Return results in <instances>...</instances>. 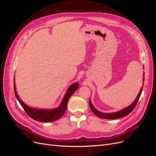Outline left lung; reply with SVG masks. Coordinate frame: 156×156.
<instances>
[{
    "label": "left lung",
    "instance_id": "obj_1",
    "mask_svg": "<svg viewBox=\"0 0 156 156\" xmlns=\"http://www.w3.org/2000/svg\"><path fill=\"white\" fill-rule=\"evenodd\" d=\"M144 79L143 78V84H144ZM143 86L142 87V88L140 89V92L139 93L138 96H136V98L135 99V100L133 101V103H132L131 105H130L129 106L126 107L124 109H122L119 111H117L115 112H112V113H104V112H101L100 111H98L97 109H96L94 107V106L92 105V103L90 100H89V105L90 107V109L92 110V111L95 114L96 116H98V117L101 118V119H120V118H122L126 116H127V115H129V113L133 111L135 106L136 105V103H137L139 98L140 97L141 93H142L143 91Z\"/></svg>",
    "mask_w": 156,
    "mask_h": 156
}]
</instances>
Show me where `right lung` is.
Segmentation results:
<instances>
[{
    "instance_id": "obj_1",
    "label": "right lung",
    "mask_w": 156,
    "mask_h": 156,
    "mask_svg": "<svg viewBox=\"0 0 156 156\" xmlns=\"http://www.w3.org/2000/svg\"><path fill=\"white\" fill-rule=\"evenodd\" d=\"M13 86L14 92H15V95L17 99V100L20 103L21 105L22 106L23 109L25 110V111L27 112V114L28 115L30 118H32V119H34L36 121L50 122L57 120L64 115L66 111L69 99L75 92V90L78 88L79 83H75L69 87L62 102L60 103V106L56 108H54V109H38V108H34L27 106L20 100V98H19L18 94L16 91L15 82L13 83Z\"/></svg>"
}]
</instances>
